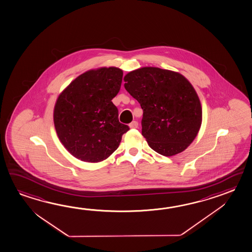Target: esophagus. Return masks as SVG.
<instances>
[{
	"label": "esophagus",
	"instance_id": "34e87169",
	"mask_svg": "<svg viewBox=\"0 0 252 252\" xmlns=\"http://www.w3.org/2000/svg\"><path fill=\"white\" fill-rule=\"evenodd\" d=\"M138 122H136V121H133L132 123H130V124H129V125H128V126H129V128H138Z\"/></svg>",
	"mask_w": 252,
	"mask_h": 252
}]
</instances>
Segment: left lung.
Masks as SVG:
<instances>
[{"mask_svg":"<svg viewBox=\"0 0 252 252\" xmlns=\"http://www.w3.org/2000/svg\"><path fill=\"white\" fill-rule=\"evenodd\" d=\"M124 88L143 110L142 135L164 157L181 153L192 143L202 123L200 100L183 75L143 67L124 76Z\"/></svg>","mask_w":252,"mask_h":252,"instance_id":"8db88e82","label":"left lung"}]
</instances>
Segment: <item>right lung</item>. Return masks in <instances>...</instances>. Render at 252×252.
<instances>
[{
	"instance_id": "right-lung-1",
	"label": "right lung",
	"mask_w": 252,
	"mask_h": 252,
	"mask_svg": "<svg viewBox=\"0 0 252 252\" xmlns=\"http://www.w3.org/2000/svg\"><path fill=\"white\" fill-rule=\"evenodd\" d=\"M123 75L116 67L90 69L59 94L54 109L55 130L74 158L89 163L104 161L129 129L119 122L118 109L112 102Z\"/></svg>"
}]
</instances>
